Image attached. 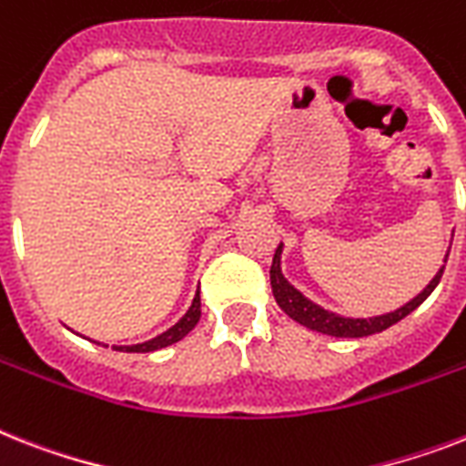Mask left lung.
Listing matches in <instances>:
<instances>
[{"label":"left lung","mask_w":466,"mask_h":466,"mask_svg":"<svg viewBox=\"0 0 466 466\" xmlns=\"http://www.w3.org/2000/svg\"><path fill=\"white\" fill-rule=\"evenodd\" d=\"M279 260H282V244L278 246V251H275V258H272L270 266L272 294H275V301H278L279 309H282L289 319L297 320L299 325H304L309 330L323 332V335H332V338H369V335L388 330L390 325L407 319L414 309H419V306L431 297V292H433L438 287V282H441L442 270H445V266H441V270L436 272V278L423 287V292L417 294V297L411 299V301H407L404 306H400V309H395V311L383 313V316H373V319H344L339 313L325 311L323 306L313 304L311 299H306L304 294L299 292L297 287L289 285L285 275H282Z\"/></svg>","instance_id":"obj_1"}]
</instances>
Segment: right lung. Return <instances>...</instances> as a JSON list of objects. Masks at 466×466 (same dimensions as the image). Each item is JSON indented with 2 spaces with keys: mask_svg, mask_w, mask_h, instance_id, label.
I'll return each mask as SVG.
<instances>
[{
  "mask_svg": "<svg viewBox=\"0 0 466 466\" xmlns=\"http://www.w3.org/2000/svg\"><path fill=\"white\" fill-rule=\"evenodd\" d=\"M198 319H200V292H196L194 301H191V306H188V311L184 313V316H181V319L177 320V323H174L169 330L160 332L157 338L147 339V342H141V344H115V350L136 351V354H146V351L162 350V347H169V344L179 342L181 338H187L188 332L196 328ZM105 347H107V344H105Z\"/></svg>",
  "mask_w": 466,
  "mask_h": 466,
  "instance_id": "add662e5",
  "label": "right lung"
}]
</instances>
